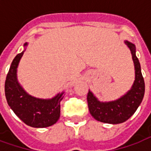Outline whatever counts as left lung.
<instances>
[{
	"label": "left lung",
	"mask_w": 151,
	"mask_h": 151,
	"mask_svg": "<svg viewBox=\"0 0 151 151\" xmlns=\"http://www.w3.org/2000/svg\"><path fill=\"white\" fill-rule=\"evenodd\" d=\"M124 43L129 48L132 54L135 80L130 90L113 101H99L89 90L87 95L89 111L95 120L100 122L116 124L126 121L137 111L144 97L145 82L141 71L140 62L136 56V47L127 40H124Z\"/></svg>",
	"instance_id": "8db88e82"
}]
</instances>
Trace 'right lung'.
<instances>
[{
  "label": "right lung",
  "mask_w": 151,
  "mask_h": 151,
  "mask_svg": "<svg viewBox=\"0 0 151 151\" xmlns=\"http://www.w3.org/2000/svg\"><path fill=\"white\" fill-rule=\"evenodd\" d=\"M24 50L15 56L12 61L5 83V97L9 106L16 116L26 124L34 128L51 126L59 120L60 101L64 98V91L51 99H40L29 95L18 80V67Z\"/></svg>",
  "instance_id": "right-lung-1"
}]
</instances>
